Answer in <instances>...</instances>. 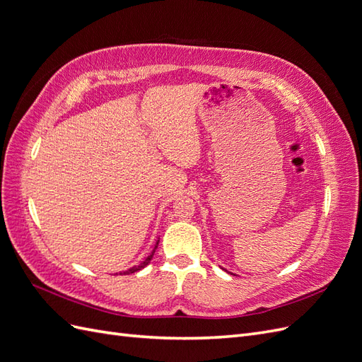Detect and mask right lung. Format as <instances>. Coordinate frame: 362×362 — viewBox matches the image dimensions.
<instances>
[{
    "label": "right lung",
    "instance_id": "add662e5",
    "mask_svg": "<svg viewBox=\"0 0 362 362\" xmlns=\"http://www.w3.org/2000/svg\"><path fill=\"white\" fill-rule=\"evenodd\" d=\"M157 246H158V243L156 245V247H154V250H152L151 252V254L148 255V258L145 259V261H141L140 262V264L139 266H134L133 269H129V270H127V272H124V275H127V273H134V272H139V270H141V269H144L145 266H148L149 264V262H151V259H152V257H154V252H156V249H157Z\"/></svg>",
    "mask_w": 362,
    "mask_h": 362
}]
</instances>
